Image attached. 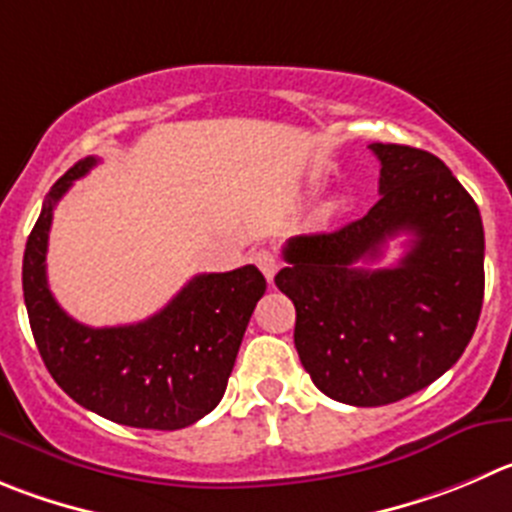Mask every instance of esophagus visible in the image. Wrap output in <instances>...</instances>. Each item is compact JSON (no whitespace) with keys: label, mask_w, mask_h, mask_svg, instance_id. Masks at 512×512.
I'll return each mask as SVG.
<instances>
[{"label":"esophagus","mask_w":512,"mask_h":512,"mask_svg":"<svg viewBox=\"0 0 512 512\" xmlns=\"http://www.w3.org/2000/svg\"><path fill=\"white\" fill-rule=\"evenodd\" d=\"M253 261H256V266L264 271L266 281L271 284L276 276V271H279V256H276V251H271V248H261V251H256Z\"/></svg>","instance_id":"esophagus-1"}]
</instances>
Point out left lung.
Masks as SVG:
<instances>
[{"label": "left lung", "mask_w": 512, "mask_h": 512, "mask_svg": "<svg viewBox=\"0 0 512 512\" xmlns=\"http://www.w3.org/2000/svg\"><path fill=\"white\" fill-rule=\"evenodd\" d=\"M379 201L359 221L286 243L276 286L294 301V344L311 382L354 407L392 405L447 372L470 344L485 294L478 203L437 155L372 143ZM406 256L369 270L389 237Z\"/></svg>", "instance_id": "1"}]
</instances>
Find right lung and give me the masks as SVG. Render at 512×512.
Segmentation results:
<instances>
[{
  "instance_id": "add662e5",
  "label": "right lung",
  "mask_w": 512,
  "mask_h": 512,
  "mask_svg": "<svg viewBox=\"0 0 512 512\" xmlns=\"http://www.w3.org/2000/svg\"><path fill=\"white\" fill-rule=\"evenodd\" d=\"M95 163L90 155L57 180L27 238L22 289L34 342L52 379L85 410L140 430H180L221 402L266 279L251 264L198 274L138 324L95 329L72 319L47 284V238L57 201Z\"/></svg>"
}]
</instances>
